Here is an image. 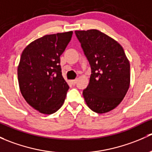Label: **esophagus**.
I'll list each match as a JSON object with an SVG mask.
<instances>
[{
	"label": "esophagus",
	"mask_w": 152,
	"mask_h": 152,
	"mask_svg": "<svg viewBox=\"0 0 152 152\" xmlns=\"http://www.w3.org/2000/svg\"><path fill=\"white\" fill-rule=\"evenodd\" d=\"M76 81H77V80H76V79H75V80H71L72 84H73V85H74V84H76Z\"/></svg>",
	"instance_id": "esophagus-1"
}]
</instances>
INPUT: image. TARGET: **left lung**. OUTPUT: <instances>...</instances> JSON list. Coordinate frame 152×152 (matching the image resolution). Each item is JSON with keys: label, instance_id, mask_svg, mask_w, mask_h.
<instances>
[{"label": "left lung", "instance_id": "1", "mask_svg": "<svg viewBox=\"0 0 152 152\" xmlns=\"http://www.w3.org/2000/svg\"><path fill=\"white\" fill-rule=\"evenodd\" d=\"M91 67L87 87L83 90L86 103L97 114L108 112L122 102L130 81V62L116 41L97 30H76Z\"/></svg>", "mask_w": 152, "mask_h": 152}]
</instances>
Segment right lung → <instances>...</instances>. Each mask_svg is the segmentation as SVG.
Wrapping results in <instances>:
<instances>
[{
    "label": "right lung",
    "mask_w": 152,
    "mask_h": 152,
    "mask_svg": "<svg viewBox=\"0 0 152 152\" xmlns=\"http://www.w3.org/2000/svg\"><path fill=\"white\" fill-rule=\"evenodd\" d=\"M73 32L46 35L28 45L18 68L19 86L27 103L44 114H52L65 101L69 86L62 76L60 55Z\"/></svg>",
    "instance_id": "add662e5"
}]
</instances>
